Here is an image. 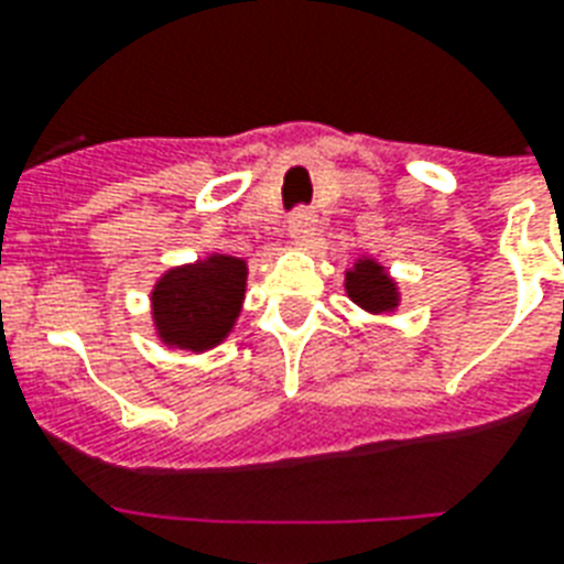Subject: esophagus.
I'll list each match as a JSON object with an SVG mask.
<instances>
[{"mask_svg": "<svg viewBox=\"0 0 564 564\" xmlns=\"http://www.w3.org/2000/svg\"><path fill=\"white\" fill-rule=\"evenodd\" d=\"M316 225V213L310 210V207H295L290 213V237L295 242H304L310 237V230Z\"/></svg>", "mask_w": 564, "mask_h": 564, "instance_id": "1", "label": "esophagus"}]
</instances>
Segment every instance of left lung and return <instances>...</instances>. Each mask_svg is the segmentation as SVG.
<instances>
[{"instance_id":"8db88e82","label":"left lung","mask_w":564,"mask_h":564,"mask_svg":"<svg viewBox=\"0 0 564 564\" xmlns=\"http://www.w3.org/2000/svg\"><path fill=\"white\" fill-rule=\"evenodd\" d=\"M345 290L354 304L369 313H389L398 307V286L386 274V269L375 260H357L351 272H345Z\"/></svg>"}]
</instances>
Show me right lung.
Here are the masks:
<instances>
[{"label":"right lung","instance_id":"add662e5","mask_svg":"<svg viewBox=\"0 0 564 564\" xmlns=\"http://www.w3.org/2000/svg\"><path fill=\"white\" fill-rule=\"evenodd\" d=\"M246 278V260L230 254H210L198 263L170 269L152 292L158 336L184 351L219 345L242 310Z\"/></svg>","mask_w":564,"mask_h":564}]
</instances>
